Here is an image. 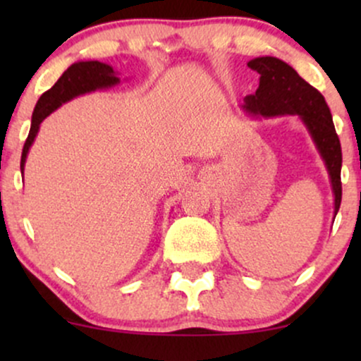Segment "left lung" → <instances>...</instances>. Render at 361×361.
<instances>
[{"mask_svg":"<svg viewBox=\"0 0 361 361\" xmlns=\"http://www.w3.org/2000/svg\"><path fill=\"white\" fill-rule=\"evenodd\" d=\"M259 74L255 94L244 98L243 109L252 117L297 115L312 137L319 156L324 161L334 195V217L341 205V144L329 106L319 91L302 80L292 66L276 57H256L247 62Z\"/></svg>","mask_w":361,"mask_h":361,"instance_id":"8db88e82","label":"left lung"}]
</instances>
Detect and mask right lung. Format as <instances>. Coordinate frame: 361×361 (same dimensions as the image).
<instances>
[{
	"instance_id": "1",
	"label": "right lung",
	"mask_w": 361,
	"mask_h": 361,
	"mask_svg": "<svg viewBox=\"0 0 361 361\" xmlns=\"http://www.w3.org/2000/svg\"><path fill=\"white\" fill-rule=\"evenodd\" d=\"M120 82V78L117 76V71L105 62L100 61H80L74 62L69 66L62 76L57 80L56 85L51 90H47L42 97L37 102L34 114H32V126L28 137L25 140L23 152H22V163H20V169H25V163H27V154L30 151L32 144L39 134L40 123L44 122L45 117L52 114L62 106V103L71 102L73 98L81 97V94L91 93L97 90H106L114 88Z\"/></svg>"
}]
</instances>
